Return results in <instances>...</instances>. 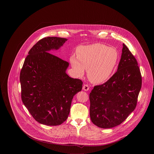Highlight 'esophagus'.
<instances>
[{
	"label": "esophagus",
	"instance_id": "esophagus-1",
	"mask_svg": "<svg viewBox=\"0 0 154 154\" xmlns=\"http://www.w3.org/2000/svg\"><path fill=\"white\" fill-rule=\"evenodd\" d=\"M82 89L84 90L85 91H88V90L89 89V87L88 85H87V84H84V85H83V87H82Z\"/></svg>",
	"mask_w": 154,
	"mask_h": 154
}]
</instances>
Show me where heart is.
Here are the masks:
<instances>
[{"mask_svg": "<svg viewBox=\"0 0 154 154\" xmlns=\"http://www.w3.org/2000/svg\"><path fill=\"white\" fill-rule=\"evenodd\" d=\"M77 57L72 55L70 62L75 74L82 76L87 70L88 79L100 84L110 78L119 58L117 50L100 43L82 45L77 48Z\"/></svg>", "mask_w": 154, "mask_h": 154, "instance_id": "1", "label": "heart"}]
</instances>
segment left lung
I'll list each match as a JSON object with an SVG mask.
<instances>
[{"mask_svg":"<svg viewBox=\"0 0 154 154\" xmlns=\"http://www.w3.org/2000/svg\"><path fill=\"white\" fill-rule=\"evenodd\" d=\"M141 83L137 62L123 44L117 72L105 83L95 86L89 94L92 123L109 129L123 122L136 108Z\"/></svg>","mask_w":154,"mask_h":154,"instance_id":"1","label":"left lung"}]
</instances>
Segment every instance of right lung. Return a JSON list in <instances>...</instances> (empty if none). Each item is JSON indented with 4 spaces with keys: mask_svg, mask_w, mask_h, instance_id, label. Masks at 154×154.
Returning a JSON list of instances; mask_svg holds the SVG:
<instances>
[{
    "mask_svg": "<svg viewBox=\"0 0 154 154\" xmlns=\"http://www.w3.org/2000/svg\"><path fill=\"white\" fill-rule=\"evenodd\" d=\"M67 40L57 37L41 39L30 50L21 70L22 102L42 124L65 122L74 96L82 89V81L66 73L69 63L48 52L58 50Z\"/></svg>",
    "mask_w": 154,
    "mask_h": 154,
    "instance_id": "add662e5",
    "label": "right lung"
}]
</instances>
